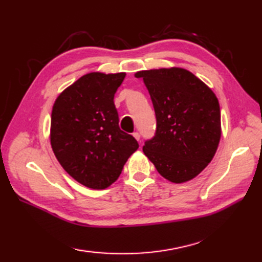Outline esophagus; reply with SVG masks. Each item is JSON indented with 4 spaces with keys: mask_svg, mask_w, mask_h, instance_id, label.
Returning a JSON list of instances; mask_svg holds the SVG:
<instances>
[{
    "mask_svg": "<svg viewBox=\"0 0 262 262\" xmlns=\"http://www.w3.org/2000/svg\"><path fill=\"white\" fill-rule=\"evenodd\" d=\"M133 136H134L137 141H140L141 140V134L138 132H135V133H133Z\"/></svg>",
    "mask_w": 262,
    "mask_h": 262,
    "instance_id": "1",
    "label": "esophagus"
}]
</instances>
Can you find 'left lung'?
<instances>
[{
    "label": "left lung",
    "mask_w": 262,
    "mask_h": 262,
    "mask_svg": "<svg viewBox=\"0 0 262 262\" xmlns=\"http://www.w3.org/2000/svg\"><path fill=\"white\" fill-rule=\"evenodd\" d=\"M157 128L143 152L159 173L181 183L198 176L214 158L221 138V110L214 92L187 70L141 71Z\"/></svg>",
    "instance_id": "8db88e82"
}]
</instances>
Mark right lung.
Instances as JSON below:
<instances>
[{"label":"right lung","instance_id":"obj_1","mask_svg":"<svg viewBox=\"0 0 262 262\" xmlns=\"http://www.w3.org/2000/svg\"><path fill=\"white\" fill-rule=\"evenodd\" d=\"M126 74L89 73L59 94L51 120V143L64 170L83 186L104 189L138 148L119 128L114 97Z\"/></svg>","mask_w":262,"mask_h":262}]
</instances>
